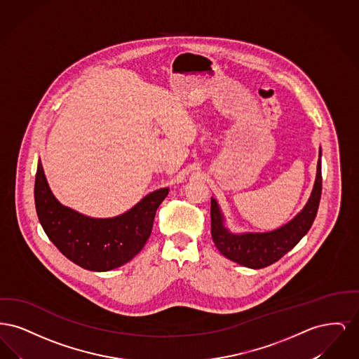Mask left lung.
<instances>
[{
    "mask_svg": "<svg viewBox=\"0 0 359 359\" xmlns=\"http://www.w3.org/2000/svg\"><path fill=\"white\" fill-rule=\"evenodd\" d=\"M322 151H319V160L316 168V179L311 196L304 208L288 223L266 233H231L224 226V218L221 208L214 198H211V237L221 252V255L237 262L239 265L261 269L278 261L311 229L318 214L320 195H322Z\"/></svg>",
    "mask_w": 359,
    "mask_h": 359,
    "instance_id": "1",
    "label": "left lung"
}]
</instances>
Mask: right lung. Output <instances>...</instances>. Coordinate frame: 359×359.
I'll list each match as a JSON object with an SVG mask.
<instances>
[{"instance_id": "add662e5", "label": "right lung", "mask_w": 359, "mask_h": 359, "mask_svg": "<svg viewBox=\"0 0 359 359\" xmlns=\"http://www.w3.org/2000/svg\"><path fill=\"white\" fill-rule=\"evenodd\" d=\"M168 191L170 188L156 189L118 217L90 218L53 196L39 161L34 205L46 234L69 261L87 271L107 272L141 252L152 233L156 210Z\"/></svg>"}]
</instances>
